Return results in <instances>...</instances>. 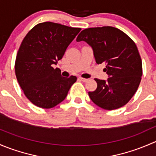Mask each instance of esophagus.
Returning a JSON list of instances; mask_svg holds the SVG:
<instances>
[{
	"mask_svg": "<svg viewBox=\"0 0 156 156\" xmlns=\"http://www.w3.org/2000/svg\"><path fill=\"white\" fill-rule=\"evenodd\" d=\"M79 80H80L81 81H83V82H87L88 81V79H85L83 77H79Z\"/></svg>",
	"mask_w": 156,
	"mask_h": 156,
	"instance_id": "obj_1",
	"label": "esophagus"
}]
</instances>
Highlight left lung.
Instances as JSON below:
<instances>
[{"label": "left lung", "mask_w": 156, "mask_h": 156, "mask_svg": "<svg viewBox=\"0 0 156 156\" xmlns=\"http://www.w3.org/2000/svg\"><path fill=\"white\" fill-rule=\"evenodd\" d=\"M76 41L91 47L98 65L104 63L108 79H94L97 89L89 91L94 104L104 110L123 107L137 90L142 76V61L134 41L118 28L110 26L82 30Z\"/></svg>", "instance_id": "1"}]
</instances>
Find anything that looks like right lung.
Returning a JSON list of instances; mask_svg holds the SVG:
<instances>
[{
  "label": "right lung",
  "instance_id": "1",
  "mask_svg": "<svg viewBox=\"0 0 156 156\" xmlns=\"http://www.w3.org/2000/svg\"><path fill=\"white\" fill-rule=\"evenodd\" d=\"M81 28L46 22L37 24L22 41L15 63L16 76L32 104L44 109L55 107L67 97L76 81L53 68Z\"/></svg>",
  "mask_w": 156,
  "mask_h": 156
}]
</instances>
